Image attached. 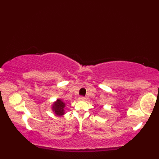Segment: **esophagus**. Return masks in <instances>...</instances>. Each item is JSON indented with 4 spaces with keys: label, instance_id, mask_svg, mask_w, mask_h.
I'll return each instance as SVG.
<instances>
[{
    "label": "esophagus",
    "instance_id": "34e87169",
    "mask_svg": "<svg viewBox=\"0 0 159 159\" xmlns=\"http://www.w3.org/2000/svg\"><path fill=\"white\" fill-rule=\"evenodd\" d=\"M79 99V100H85V98L83 97V96H80Z\"/></svg>",
    "mask_w": 159,
    "mask_h": 159
}]
</instances>
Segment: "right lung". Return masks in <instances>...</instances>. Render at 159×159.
Segmentation results:
<instances>
[{
  "label": "right lung",
  "instance_id": "1",
  "mask_svg": "<svg viewBox=\"0 0 159 159\" xmlns=\"http://www.w3.org/2000/svg\"><path fill=\"white\" fill-rule=\"evenodd\" d=\"M66 104L61 100L58 99L56 102L53 104L52 110L55 113L57 116H63L64 114V108Z\"/></svg>",
  "mask_w": 159,
  "mask_h": 159
}]
</instances>
